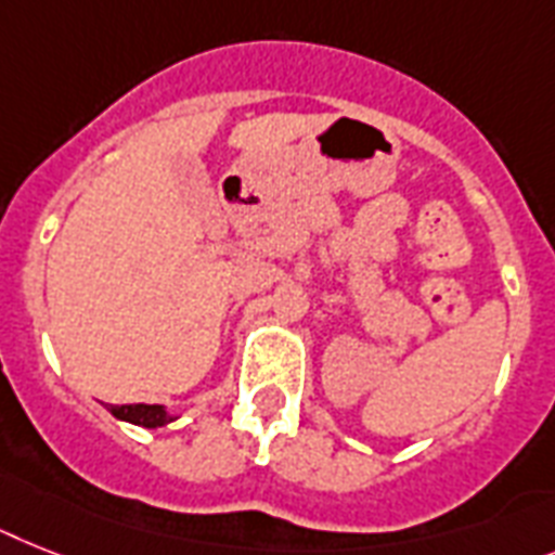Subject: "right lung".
Returning a JSON list of instances; mask_svg holds the SVG:
<instances>
[{
    "label": "right lung",
    "instance_id": "1",
    "mask_svg": "<svg viewBox=\"0 0 555 555\" xmlns=\"http://www.w3.org/2000/svg\"><path fill=\"white\" fill-rule=\"evenodd\" d=\"M109 414L127 423L144 425V428H162V425L172 423V416L162 409V405H109Z\"/></svg>",
    "mask_w": 555,
    "mask_h": 555
}]
</instances>
